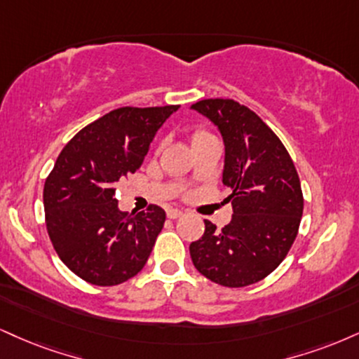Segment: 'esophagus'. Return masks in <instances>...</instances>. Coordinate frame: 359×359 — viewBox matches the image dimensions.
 Returning <instances> with one entry per match:
<instances>
[{"label":"esophagus","instance_id":"esophagus-1","mask_svg":"<svg viewBox=\"0 0 359 359\" xmlns=\"http://www.w3.org/2000/svg\"><path fill=\"white\" fill-rule=\"evenodd\" d=\"M184 212L180 209H168L167 210V217L168 219H177V217H180V215H182Z\"/></svg>","mask_w":359,"mask_h":359}]
</instances>
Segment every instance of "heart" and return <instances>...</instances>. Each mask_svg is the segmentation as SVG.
Listing matches in <instances>:
<instances>
[{
	"label": "heart",
	"instance_id": "1",
	"mask_svg": "<svg viewBox=\"0 0 359 359\" xmlns=\"http://www.w3.org/2000/svg\"><path fill=\"white\" fill-rule=\"evenodd\" d=\"M205 137H210V133H207V132H196V133H194L192 140L196 142V140H201V138H205Z\"/></svg>",
	"mask_w": 359,
	"mask_h": 359
}]
</instances>
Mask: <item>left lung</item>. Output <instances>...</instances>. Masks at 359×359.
Returning <instances> with one entry per match:
<instances>
[{
    "label": "left lung",
    "instance_id": "left-lung-1",
    "mask_svg": "<svg viewBox=\"0 0 359 359\" xmlns=\"http://www.w3.org/2000/svg\"><path fill=\"white\" fill-rule=\"evenodd\" d=\"M191 109L222 135V184L232 191L231 222L215 231L205 221L189 248L192 262L221 286H249L273 273L294 243L304 205L299 177L283 142L248 107L209 98Z\"/></svg>",
    "mask_w": 359,
    "mask_h": 359
}]
</instances>
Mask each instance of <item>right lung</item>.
<instances>
[{"label":"right lung","mask_w":359,"mask_h":359,"mask_svg":"<svg viewBox=\"0 0 359 359\" xmlns=\"http://www.w3.org/2000/svg\"><path fill=\"white\" fill-rule=\"evenodd\" d=\"M179 109H116L76 133L56 158L43 189L46 229L63 264L86 283L116 286L145 266L165 210L152 204L123 212L114 185L140 168L155 133Z\"/></svg>","instance_id":"1"}]
</instances>
